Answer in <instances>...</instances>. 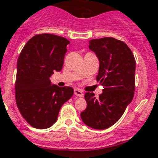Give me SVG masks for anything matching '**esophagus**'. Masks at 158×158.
Segmentation results:
<instances>
[{
    "label": "esophagus",
    "mask_w": 158,
    "mask_h": 158,
    "mask_svg": "<svg viewBox=\"0 0 158 158\" xmlns=\"http://www.w3.org/2000/svg\"><path fill=\"white\" fill-rule=\"evenodd\" d=\"M74 95H76L78 97H84V93L82 91L81 89H74Z\"/></svg>",
    "instance_id": "1"
}]
</instances>
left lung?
I'll use <instances>...</instances> for the list:
<instances>
[{
  "instance_id": "8db88e82",
  "label": "left lung",
  "mask_w": 158,
  "mask_h": 158,
  "mask_svg": "<svg viewBox=\"0 0 158 158\" xmlns=\"http://www.w3.org/2000/svg\"><path fill=\"white\" fill-rule=\"evenodd\" d=\"M89 49L99 60L97 81L104 87L98 98L86 93L83 122L96 130H105L119 120L132 102L135 89V59L124 42L114 38L89 41Z\"/></svg>"
}]
</instances>
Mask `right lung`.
<instances>
[{
    "mask_svg": "<svg viewBox=\"0 0 158 158\" xmlns=\"http://www.w3.org/2000/svg\"><path fill=\"white\" fill-rule=\"evenodd\" d=\"M69 41L42 33L33 36L21 51L17 62L16 104L24 120L36 129L56 123L60 109L74 94L71 87L52 85L50 77L60 71Z\"/></svg>",
    "mask_w": 158,
    "mask_h": 158,
    "instance_id": "right-lung-1",
    "label": "right lung"
}]
</instances>
